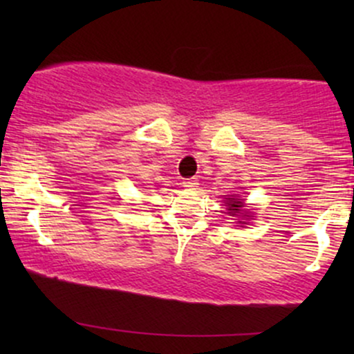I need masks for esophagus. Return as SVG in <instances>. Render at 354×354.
<instances>
[{
	"mask_svg": "<svg viewBox=\"0 0 354 354\" xmlns=\"http://www.w3.org/2000/svg\"><path fill=\"white\" fill-rule=\"evenodd\" d=\"M183 186H185L186 189H196L198 180L196 178H186V180H183Z\"/></svg>",
	"mask_w": 354,
	"mask_h": 354,
	"instance_id": "1",
	"label": "esophagus"
}]
</instances>
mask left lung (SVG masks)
<instances>
[{
  "label": "left lung",
  "mask_w": 354,
  "mask_h": 354,
  "mask_svg": "<svg viewBox=\"0 0 354 354\" xmlns=\"http://www.w3.org/2000/svg\"><path fill=\"white\" fill-rule=\"evenodd\" d=\"M228 203H226V206H228V211H230V214H239L241 213V206H243V201H239L238 198H228V200H226ZM241 216H246V211L245 213H241ZM241 223V221H239Z\"/></svg>",
  "instance_id": "left-lung-1"
}]
</instances>
